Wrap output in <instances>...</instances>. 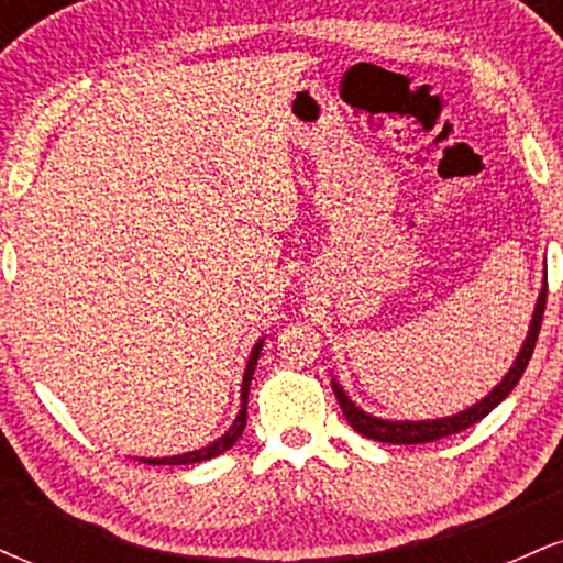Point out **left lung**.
I'll return each mask as SVG.
<instances>
[{
  "mask_svg": "<svg viewBox=\"0 0 563 563\" xmlns=\"http://www.w3.org/2000/svg\"><path fill=\"white\" fill-rule=\"evenodd\" d=\"M545 296H548V283L542 286L540 296H538V303H534L532 322H529V331H527L525 344H521L519 357H516V363L510 365V371L506 373V376H503L500 384H497L495 389L489 391L484 399H479L476 405L466 407L463 412H455V416L434 418V421H384V418H376V416H371V412L360 410V407L346 397V391L341 389V386L335 384V378H333V394H335V399H339L341 412L346 416L349 426H352L357 434H363L367 439H376V442L423 444V442H437V439H444L450 434H457V431H463V429H468V426L479 423L484 416H489V412H493L495 407L500 405L510 391H514V386L519 384L521 376H525L529 357H532L534 344H538V333H540V325H542V312H545Z\"/></svg>",
  "mask_w": 563,
  "mask_h": 563,
  "instance_id": "obj_1",
  "label": "left lung"
}]
</instances>
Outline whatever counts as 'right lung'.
Returning <instances> with one entry per match:
<instances>
[{"label": "right lung", "instance_id": "add662e5", "mask_svg": "<svg viewBox=\"0 0 563 563\" xmlns=\"http://www.w3.org/2000/svg\"><path fill=\"white\" fill-rule=\"evenodd\" d=\"M264 346V339H260L251 349V357L249 363H245V373H243V386H241V410H238L235 421L228 431H224L222 437L217 439V442L206 444V448L200 450H192V452H183V455H172V457H140V461L145 463H153V466H187V463H203V461H211V457L222 455L224 450H230L232 444L238 442L245 429V405H249V386H251V378H254V367L260 363V352Z\"/></svg>", "mask_w": 563, "mask_h": 563}]
</instances>
